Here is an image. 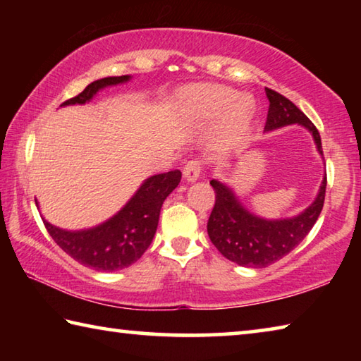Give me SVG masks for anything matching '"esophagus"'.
<instances>
[{
  "instance_id": "esophagus-1",
  "label": "esophagus",
  "mask_w": 361,
  "mask_h": 361,
  "mask_svg": "<svg viewBox=\"0 0 361 361\" xmlns=\"http://www.w3.org/2000/svg\"><path fill=\"white\" fill-rule=\"evenodd\" d=\"M200 172H202V162H200L199 159H191V161H188L185 164V167H183V175H185V178L188 181L197 180Z\"/></svg>"
}]
</instances>
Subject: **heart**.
Wrapping results in <instances>:
<instances>
[{
  "label": "heart",
  "mask_w": 361,
  "mask_h": 361,
  "mask_svg": "<svg viewBox=\"0 0 361 361\" xmlns=\"http://www.w3.org/2000/svg\"><path fill=\"white\" fill-rule=\"evenodd\" d=\"M183 108L189 118L209 121L223 114L218 135L232 140L245 129L253 114V102L224 85H195L183 94Z\"/></svg>",
  "instance_id": "1"
}]
</instances>
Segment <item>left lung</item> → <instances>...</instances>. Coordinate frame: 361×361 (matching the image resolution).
<instances>
[{"label":"left lung","instance_id":"8db88e82","mask_svg":"<svg viewBox=\"0 0 361 361\" xmlns=\"http://www.w3.org/2000/svg\"><path fill=\"white\" fill-rule=\"evenodd\" d=\"M266 95L269 111L264 129L274 130L298 122L312 132L317 148L323 154L322 138L314 122L282 94L266 87ZM210 185L215 189V205L207 223V232L213 245L224 258L239 266L267 267L293 252L314 228L325 202L326 176L315 202L309 209L299 216L280 221H267L252 215L223 183L212 180Z\"/></svg>","mask_w":361,"mask_h":361}]
</instances>
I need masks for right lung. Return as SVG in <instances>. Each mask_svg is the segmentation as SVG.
Wrapping results in <instances>:
<instances>
[{
  "instance_id": "1",
  "label": "right lung",
  "mask_w": 361,
  "mask_h": 361,
  "mask_svg": "<svg viewBox=\"0 0 361 361\" xmlns=\"http://www.w3.org/2000/svg\"><path fill=\"white\" fill-rule=\"evenodd\" d=\"M130 76H109L90 82L81 94L62 103H85L106 85L129 81ZM180 170L159 173L146 180L118 215L94 229L70 232L42 219L54 242L73 259L95 271L113 272L142 258L156 234L159 213L167 195L178 186Z\"/></svg>"
}]
</instances>
